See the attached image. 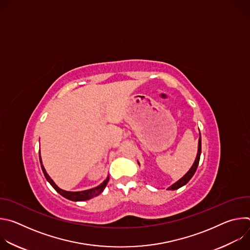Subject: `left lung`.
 I'll return each instance as SVG.
<instances>
[{
  "instance_id": "1",
  "label": "left lung",
  "mask_w": 250,
  "mask_h": 250,
  "mask_svg": "<svg viewBox=\"0 0 250 250\" xmlns=\"http://www.w3.org/2000/svg\"><path fill=\"white\" fill-rule=\"evenodd\" d=\"M201 151H202V139H201V133H200V137H199V145H198V153H197V157L195 159V162L194 164L192 165V167L190 168V170L181 178L180 180H178L176 183H174L173 185H171L170 187L167 188V190H177L181 188L182 186L186 185L191 178L193 177V175L195 174L197 168H198V165H199V161H200V156H201ZM139 164V163H138Z\"/></svg>"
}]
</instances>
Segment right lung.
Here are the masks:
<instances>
[{"mask_svg":"<svg viewBox=\"0 0 250 250\" xmlns=\"http://www.w3.org/2000/svg\"><path fill=\"white\" fill-rule=\"evenodd\" d=\"M40 161H41V165H42V172L46 178V180L50 183V185L61 195L63 196L64 198L68 199V200H71V201H75V202H79V201H87V200H90L94 197H97L98 195H100L104 189L105 188L106 184H108L109 182V179L110 177L108 176V178L101 184L99 185L98 187L96 188H93V189H89V190H85V191H81V192H69V191H65V190H62L60 189L54 182L53 180L51 179V178L49 177V175L46 173L43 165H42V157H41V152H40Z\"/></svg>","mask_w":250,"mask_h":250,"instance_id":"obj_1","label":"right lung"}]
</instances>
